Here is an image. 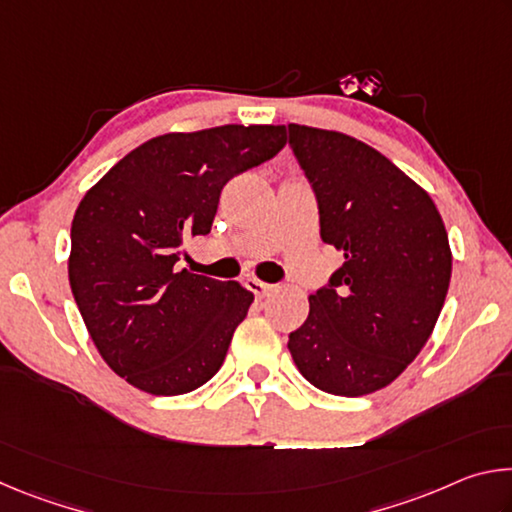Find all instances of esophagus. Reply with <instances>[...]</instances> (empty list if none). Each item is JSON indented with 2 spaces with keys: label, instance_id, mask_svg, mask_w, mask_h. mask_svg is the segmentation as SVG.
I'll return each mask as SVG.
<instances>
[{
  "label": "esophagus",
  "instance_id": "1",
  "mask_svg": "<svg viewBox=\"0 0 512 512\" xmlns=\"http://www.w3.org/2000/svg\"><path fill=\"white\" fill-rule=\"evenodd\" d=\"M248 289L255 293L257 298H264V296H268V293L273 291V284H268V282H262V280H248Z\"/></svg>",
  "mask_w": 512,
  "mask_h": 512
}]
</instances>
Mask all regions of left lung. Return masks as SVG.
<instances>
[{
  "label": "left lung",
  "mask_w": 512,
  "mask_h": 512,
  "mask_svg": "<svg viewBox=\"0 0 512 512\" xmlns=\"http://www.w3.org/2000/svg\"><path fill=\"white\" fill-rule=\"evenodd\" d=\"M314 187L320 237L345 262L309 296L289 352L309 384L332 395L375 393L402 375L436 327L452 250L436 203L372 146L289 124Z\"/></svg>",
  "instance_id": "left-lung-1"
}]
</instances>
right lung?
Masks as SVG:
<instances>
[{"instance_id":"right-lung-1","label":"right lung","mask_w":512,"mask_h":512,"mask_svg":"<svg viewBox=\"0 0 512 512\" xmlns=\"http://www.w3.org/2000/svg\"><path fill=\"white\" fill-rule=\"evenodd\" d=\"M284 144V126L158 135L124 155L76 207L69 287L103 361L131 386L183 395L223 366L255 296L239 282L173 266L187 237L212 230L223 185Z\"/></svg>"}]
</instances>
